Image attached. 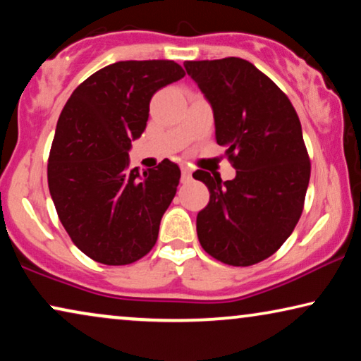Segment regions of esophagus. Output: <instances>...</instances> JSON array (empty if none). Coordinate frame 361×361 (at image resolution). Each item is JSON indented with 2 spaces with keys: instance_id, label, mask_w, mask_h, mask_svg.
I'll return each mask as SVG.
<instances>
[{
  "instance_id": "obj_1",
  "label": "esophagus",
  "mask_w": 361,
  "mask_h": 361,
  "mask_svg": "<svg viewBox=\"0 0 361 361\" xmlns=\"http://www.w3.org/2000/svg\"><path fill=\"white\" fill-rule=\"evenodd\" d=\"M180 171H182V180H190V177H192V169L189 166H185V164H182L180 166Z\"/></svg>"
}]
</instances>
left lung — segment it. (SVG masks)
<instances>
[{"label": "left lung", "instance_id": "obj_1", "mask_svg": "<svg viewBox=\"0 0 361 361\" xmlns=\"http://www.w3.org/2000/svg\"><path fill=\"white\" fill-rule=\"evenodd\" d=\"M184 67L210 103L215 140L236 169L225 182L194 172L210 190L197 215L199 241L221 263L256 264L281 248L302 214L310 161L299 116L283 90L245 59Z\"/></svg>", "mask_w": 361, "mask_h": 361}]
</instances>
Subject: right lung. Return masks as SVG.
<instances>
[{"label":"right lung","instance_id":"obj_1","mask_svg":"<svg viewBox=\"0 0 361 361\" xmlns=\"http://www.w3.org/2000/svg\"><path fill=\"white\" fill-rule=\"evenodd\" d=\"M184 75L172 61L115 62L80 83L59 116L49 192L68 236L98 263H135L156 243L180 169L169 159L128 169V152L146 130L152 95Z\"/></svg>","mask_w":361,"mask_h":361}]
</instances>
